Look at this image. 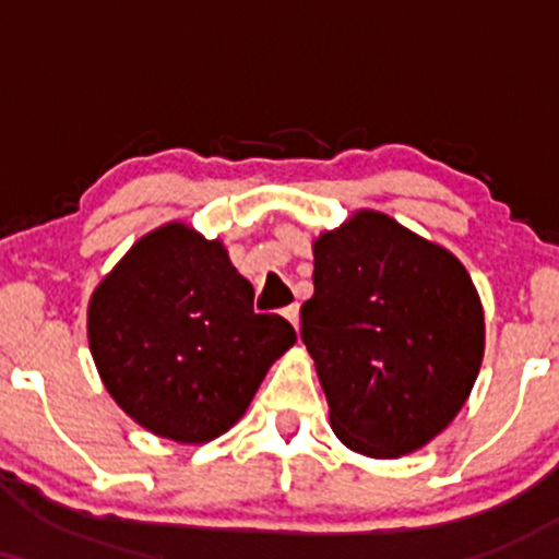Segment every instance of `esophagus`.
I'll return each mask as SVG.
<instances>
[{"instance_id":"34e87169","label":"esophagus","mask_w":559,"mask_h":559,"mask_svg":"<svg viewBox=\"0 0 559 559\" xmlns=\"http://www.w3.org/2000/svg\"><path fill=\"white\" fill-rule=\"evenodd\" d=\"M281 316H284L288 323L294 325V329H299V305H288L281 310Z\"/></svg>"}]
</instances>
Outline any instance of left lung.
Wrapping results in <instances>:
<instances>
[{
    "mask_svg": "<svg viewBox=\"0 0 559 559\" xmlns=\"http://www.w3.org/2000/svg\"><path fill=\"white\" fill-rule=\"evenodd\" d=\"M316 294L301 342L355 452L400 457L460 413L484 357V310L457 258L381 213H357L312 247Z\"/></svg>",
    "mask_w": 559,
    "mask_h": 559,
    "instance_id": "1",
    "label": "left lung"
}]
</instances>
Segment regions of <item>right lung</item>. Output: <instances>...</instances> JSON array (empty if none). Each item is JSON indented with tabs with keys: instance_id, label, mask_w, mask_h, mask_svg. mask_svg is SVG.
<instances>
[{
	"instance_id": "add662e5",
	"label": "right lung",
	"mask_w": 559,
	"mask_h": 559,
	"mask_svg": "<svg viewBox=\"0 0 559 559\" xmlns=\"http://www.w3.org/2000/svg\"><path fill=\"white\" fill-rule=\"evenodd\" d=\"M294 342L288 320L254 312V288L223 243L181 223L144 236L88 305V344L112 400L183 444L226 433Z\"/></svg>"
}]
</instances>
